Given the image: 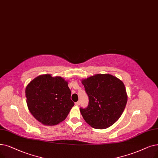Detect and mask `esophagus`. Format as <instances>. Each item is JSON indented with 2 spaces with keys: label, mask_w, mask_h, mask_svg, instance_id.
<instances>
[{
  "label": "esophagus",
  "mask_w": 158,
  "mask_h": 158,
  "mask_svg": "<svg viewBox=\"0 0 158 158\" xmlns=\"http://www.w3.org/2000/svg\"><path fill=\"white\" fill-rule=\"evenodd\" d=\"M75 105H76V106H79V105H80V101H77V102H75Z\"/></svg>",
  "instance_id": "obj_1"
}]
</instances>
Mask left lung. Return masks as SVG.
Listing matches in <instances>:
<instances>
[{"label":"left lung","instance_id":"8db88e82","mask_svg":"<svg viewBox=\"0 0 158 158\" xmlns=\"http://www.w3.org/2000/svg\"><path fill=\"white\" fill-rule=\"evenodd\" d=\"M81 83L89 98L88 107L80 108L85 121L97 129H105L114 125L121 116L127 102L123 81L105 73L82 79Z\"/></svg>","mask_w":158,"mask_h":158}]
</instances>
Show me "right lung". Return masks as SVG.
I'll list each match as a JSON object with an SVG mask.
<instances>
[{
  "instance_id": "obj_1",
  "label": "right lung",
  "mask_w": 158,
  "mask_h": 158,
  "mask_svg": "<svg viewBox=\"0 0 158 158\" xmlns=\"http://www.w3.org/2000/svg\"><path fill=\"white\" fill-rule=\"evenodd\" d=\"M68 81L51 74L40 75L26 88V103L30 113L44 125L63 121L74 106Z\"/></svg>"
}]
</instances>
